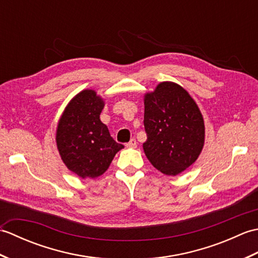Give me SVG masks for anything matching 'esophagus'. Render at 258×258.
<instances>
[{
	"label": "esophagus",
	"instance_id": "esophagus-1",
	"mask_svg": "<svg viewBox=\"0 0 258 258\" xmlns=\"http://www.w3.org/2000/svg\"><path fill=\"white\" fill-rule=\"evenodd\" d=\"M136 146H138V142H136L135 139H132L128 143H126V147H136Z\"/></svg>",
	"mask_w": 258,
	"mask_h": 258
}]
</instances>
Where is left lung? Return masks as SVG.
<instances>
[{
  "label": "left lung",
  "mask_w": 258,
  "mask_h": 258,
  "mask_svg": "<svg viewBox=\"0 0 258 258\" xmlns=\"http://www.w3.org/2000/svg\"><path fill=\"white\" fill-rule=\"evenodd\" d=\"M143 144L146 157L158 171L175 175L189 167L204 146V120L183 87L163 82L144 98Z\"/></svg>",
  "instance_id": "obj_1"
}]
</instances>
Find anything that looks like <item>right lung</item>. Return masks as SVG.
<instances>
[{
    "instance_id": "right-lung-1",
    "label": "right lung",
    "mask_w": 258,
    "mask_h": 258,
    "mask_svg": "<svg viewBox=\"0 0 258 258\" xmlns=\"http://www.w3.org/2000/svg\"><path fill=\"white\" fill-rule=\"evenodd\" d=\"M103 107V100L94 91L84 90L69 103L57 125L59 155L70 171L82 178L100 176L124 147L101 122Z\"/></svg>"
}]
</instances>
